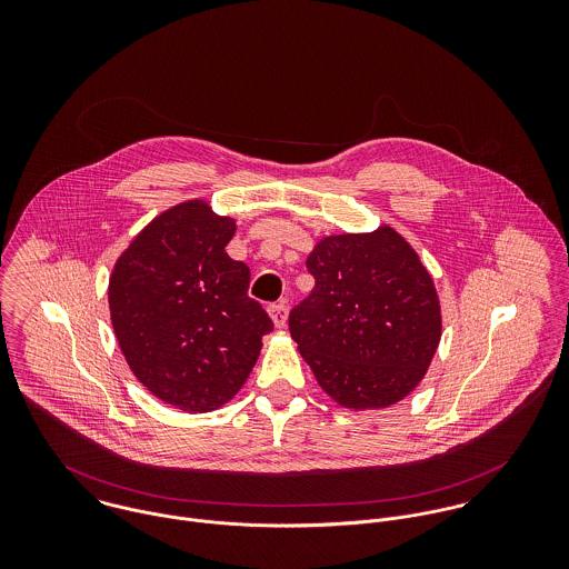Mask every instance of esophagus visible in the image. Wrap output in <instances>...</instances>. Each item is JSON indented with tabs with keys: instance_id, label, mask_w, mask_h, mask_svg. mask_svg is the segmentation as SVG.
<instances>
[{
	"instance_id": "1",
	"label": "esophagus",
	"mask_w": 569,
	"mask_h": 569,
	"mask_svg": "<svg viewBox=\"0 0 569 569\" xmlns=\"http://www.w3.org/2000/svg\"><path fill=\"white\" fill-rule=\"evenodd\" d=\"M269 318L273 320V325L276 328H284L287 326V318H289V309H287V305H271L269 307Z\"/></svg>"
}]
</instances>
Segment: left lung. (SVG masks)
I'll list each match as a JSON object with an SVG mask.
<instances>
[{"label":"left lung","mask_w":569,"mask_h":569,"mask_svg":"<svg viewBox=\"0 0 569 569\" xmlns=\"http://www.w3.org/2000/svg\"><path fill=\"white\" fill-rule=\"evenodd\" d=\"M311 296L289 330L320 388L346 409H383L425 379L442 337L440 298L416 249L390 226L325 237Z\"/></svg>","instance_id":"8db88e82"}]
</instances>
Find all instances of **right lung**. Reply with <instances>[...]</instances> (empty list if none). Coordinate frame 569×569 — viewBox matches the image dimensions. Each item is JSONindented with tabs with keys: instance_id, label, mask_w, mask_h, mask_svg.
I'll return each instance as SVG.
<instances>
[{
	"instance_id": "right-lung-1",
	"label": "right lung",
	"mask_w": 569,
	"mask_h": 569,
	"mask_svg": "<svg viewBox=\"0 0 569 569\" xmlns=\"http://www.w3.org/2000/svg\"><path fill=\"white\" fill-rule=\"evenodd\" d=\"M234 234L232 217L188 199L144 226L109 276L111 326L131 372L190 413L237 397L273 328L247 296V264L226 251Z\"/></svg>"
}]
</instances>
